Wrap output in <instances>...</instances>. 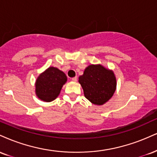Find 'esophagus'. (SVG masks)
Here are the masks:
<instances>
[{
	"label": "esophagus",
	"instance_id": "1",
	"mask_svg": "<svg viewBox=\"0 0 157 157\" xmlns=\"http://www.w3.org/2000/svg\"><path fill=\"white\" fill-rule=\"evenodd\" d=\"M71 80H72L73 82H77V77H73V78L71 79Z\"/></svg>",
	"mask_w": 157,
	"mask_h": 157
}]
</instances>
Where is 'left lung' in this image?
<instances>
[{
    "label": "left lung",
    "mask_w": 157,
    "mask_h": 157,
    "mask_svg": "<svg viewBox=\"0 0 157 157\" xmlns=\"http://www.w3.org/2000/svg\"><path fill=\"white\" fill-rule=\"evenodd\" d=\"M79 82L85 97L97 105H104L113 97L117 85L113 71L100 64L86 67L83 75L79 77Z\"/></svg>",
    "instance_id": "obj_1"
}]
</instances>
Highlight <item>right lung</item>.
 I'll list each match as a JSON object with an SVG mask.
<instances>
[{"label": "right lung", "instance_id": "obj_1", "mask_svg": "<svg viewBox=\"0 0 157 157\" xmlns=\"http://www.w3.org/2000/svg\"><path fill=\"white\" fill-rule=\"evenodd\" d=\"M67 81L65 73L56 67H49L36 80V95L47 102L53 101L58 97Z\"/></svg>", "mask_w": 157, "mask_h": 157}]
</instances>
